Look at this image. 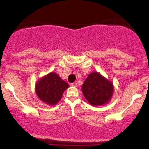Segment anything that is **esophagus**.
<instances>
[{"label":"esophagus","instance_id":"34e87169","mask_svg":"<svg viewBox=\"0 0 149 149\" xmlns=\"http://www.w3.org/2000/svg\"><path fill=\"white\" fill-rule=\"evenodd\" d=\"M71 85H72V87H77L78 84H77V83H71Z\"/></svg>","mask_w":149,"mask_h":149}]
</instances>
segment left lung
Wrapping results in <instances>:
<instances>
[{"instance_id":"left-lung-1","label":"left lung","mask_w":149,"mask_h":149,"mask_svg":"<svg viewBox=\"0 0 149 149\" xmlns=\"http://www.w3.org/2000/svg\"><path fill=\"white\" fill-rule=\"evenodd\" d=\"M82 91L91 105H102L111 100L113 93V85L99 73L92 72L83 83Z\"/></svg>"}]
</instances>
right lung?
<instances>
[{
    "mask_svg": "<svg viewBox=\"0 0 149 149\" xmlns=\"http://www.w3.org/2000/svg\"><path fill=\"white\" fill-rule=\"evenodd\" d=\"M68 84L55 72H51L40 79L36 85V93L42 101L49 105L56 104L61 99Z\"/></svg>",
    "mask_w": 149,
    "mask_h": 149,
    "instance_id": "right-lung-1",
    "label": "right lung"
}]
</instances>
